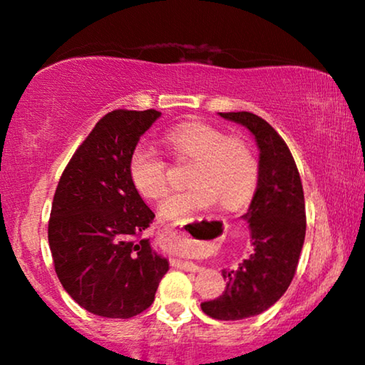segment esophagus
<instances>
[{
    "instance_id": "esophagus-1",
    "label": "esophagus",
    "mask_w": 365,
    "mask_h": 365,
    "mask_svg": "<svg viewBox=\"0 0 365 365\" xmlns=\"http://www.w3.org/2000/svg\"><path fill=\"white\" fill-rule=\"evenodd\" d=\"M171 229H174V231H181L182 224L181 226H179V224H174V226H171ZM173 266L181 267L184 271H189V272H197L199 269H201L197 264H194L191 261H184V259H173Z\"/></svg>"
}]
</instances>
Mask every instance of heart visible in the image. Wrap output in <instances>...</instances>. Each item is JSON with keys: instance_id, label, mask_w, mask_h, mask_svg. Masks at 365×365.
Listing matches in <instances>:
<instances>
[{"instance_id": "obj_1", "label": "heart", "mask_w": 365, "mask_h": 365, "mask_svg": "<svg viewBox=\"0 0 365 365\" xmlns=\"http://www.w3.org/2000/svg\"><path fill=\"white\" fill-rule=\"evenodd\" d=\"M164 141L178 158L196 161L187 178L191 187L171 192L159 207L164 221H184L216 201L226 211H236L251 199L259 164L244 139L227 136L209 123L189 121L169 129ZM128 174L143 197L159 199L168 191V163L151 144L134 146L128 159Z\"/></svg>"}]
</instances>
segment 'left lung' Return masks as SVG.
Listing matches in <instances>:
<instances>
[{
	"label": "left lung",
	"mask_w": 365,
	"mask_h": 365,
	"mask_svg": "<svg viewBox=\"0 0 365 365\" xmlns=\"http://www.w3.org/2000/svg\"><path fill=\"white\" fill-rule=\"evenodd\" d=\"M219 116L247 128L259 148L257 187L242 216L252 254L237 269H224L226 291L201 309L219 321H241L267 311L287 291L306 237V204L297 166L276 129L247 111Z\"/></svg>",
	"instance_id": "1"
}]
</instances>
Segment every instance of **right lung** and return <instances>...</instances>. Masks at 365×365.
<instances>
[{"instance_id":"right-lung-1","label":"right lung","mask_w":365,"mask_h":365,"mask_svg":"<svg viewBox=\"0 0 365 365\" xmlns=\"http://www.w3.org/2000/svg\"><path fill=\"white\" fill-rule=\"evenodd\" d=\"M161 116L116 109L73 154L54 192L48 241L64 291L88 312L129 319L151 306L169 262L141 239L154 212L128 174L129 154Z\"/></svg>"}]
</instances>
